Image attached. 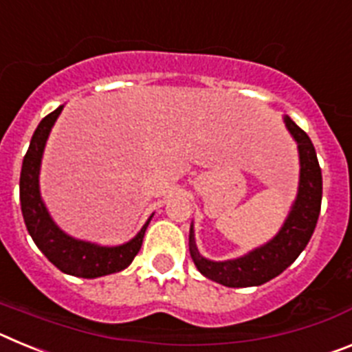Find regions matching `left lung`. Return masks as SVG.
<instances>
[{
	"mask_svg": "<svg viewBox=\"0 0 352 352\" xmlns=\"http://www.w3.org/2000/svg\"><path fill=\"white\" fill-rule=\"evenodd\" d=\"M285 129L294 139L300 155V182L298 194L287 219L280 231L261 247L247 252L245 256L227 261H211L201 256L195 245L194 223L188 234L190 257L197 270L206 278L226 287H254L266 284L289 268L301 252L305 250L316 229L322 199V176L317 162L316 148L312 141L289 116H284Z\"/></svg>",
	"mask_w": 352,
	"mask_h": 352,
	"instance_id": "left-lung-1",
	"label": "left lung"
}]
</instances>
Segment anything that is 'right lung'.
Listing matches in <instances>:
<instances>
[{"label": "right lung", "instance_id": "1", "mask_svg": "<svg viewBox=\"0 0 352 352\" xmlns=\"http://www.w3.org/2000/svg\"><path fill=\"white\" fill-rule=\"evenodd\" d=\"M63 107L65 105H60L56 111L43 118L31 138L30 148L23 160L21 182H19L21 210H23L28 232L36 247L42 250L43 256L47 257L56 268L72 276L98 278V276L118 273L130 266L133 257L141 250L142 238L153 214L146 220L141 231L130 241L116 245V247H105V245L74 238L52 220L40 194V167H42L43 149L47 144L49 133L56 120L60 118Z\"/></svg>", "mask_w": 352, "mask_h": 352}]
</instances>
